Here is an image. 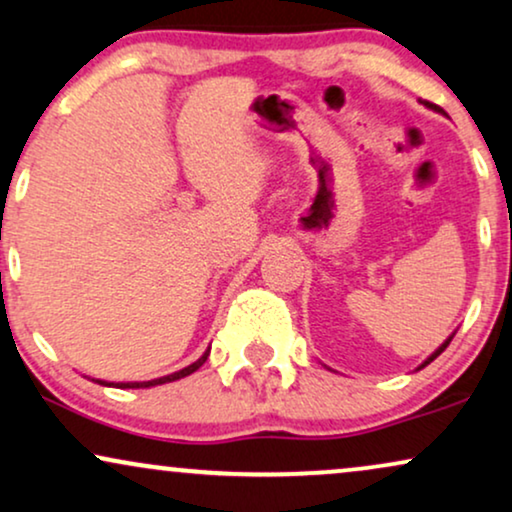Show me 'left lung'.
Listing matches in <instances>:
<instances>
[{"mask_svg":"<svg viewBox=\"0 0 512 512\" xmlns=\"http://www.w3.org/2000/svg\"><path fill=\"white\" fill-rule=\"evenodd\" d=\"M423 103H425V106H428V108H435V111H439V113H442V108H439V106H437V103H430V101H423ZM449 342H451V338H449V340H446V342H444V345H442V347H439V349H437V352H435V354H432V357H430L428 361H425V364H423V366H428L432 359H437V357H439V354H442V352H444V349H446V345H449ZM423 366H420V368H423Z\"/></svg>","mask_w":512,"mask_h":512,"instance_id":"left-lung-1","label":"left lung"}]
</instances>
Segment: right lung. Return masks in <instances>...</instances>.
<instances>
[{"instance_id":"1","label":"right lung","mask_w":512,"mask_h":512,"mask_svg":"<svg viewBox=\"0 0 512 512\" xmlns=\"http://www.w3.org/2000/svg\"><path fill=\"white\" fill-rule=\"evenodd\" d=\"M208 354H210V352H205L203 357H200V359L196 361V364H191V366L181 368V371L172 373V375H165V378H158V380H148V383H120L118 387H153V385H163V383H172V380L186 378V375H191L193 371H198V368L205 364V359H208ZM101 385H106V383H101Z\"/></svg>"}]
</instances>
